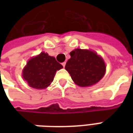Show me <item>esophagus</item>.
<instances>
[{"instance_id":"obj_1","label":"esophagus","mask_w":133,"mask_h":133,"mask_svg":"<svg viewBox=\"0 0 133 133\" xmlns=\"http://www.w3.org/2000/svg\"><path fill=\"white\" fill-rule=\"evenodd\" d=\"M65 64H66V63H65V62H63V63H62V65H63V66L64 68H65Z\"/></svg>"}]
</instances>
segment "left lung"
<instances>
[{
    "instance_id": "1",
    "label": "left lung",
    "mask_w": 133,
    "mask_h": 133,
    "mask_svg": "<svg viewBox=\"0 0 133 133\" xmlns=\"http://www.w3.org/2000/svg\"><path fill=\"white\" fill-rule=\"evenodd\" d=\"M70 58L67 61L65 68L78 86H91L105 75V62L94 51L77 48L70 52Z\"/></svg>"
}]
</instances>
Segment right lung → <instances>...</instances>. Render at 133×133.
I'll return each instance as SVG.
<instances>
[{
    "label": "right lung",
    "instance_id": "add662e5",
    "mask_svg": "<svg viewBox=\"0 0 133 133\" xmlns=\"http://www.w3.org/2000/svg\"><path fill=\"white\" fill-rule=\"evenodd\" d=\"M63 68L54 57L42 52L28 61L23 70V78L31 88L45 89L52 82L56 71Z\"/></svg>",
    "mask_w": 133,
    "mask_h": 133
}]
</instances>
